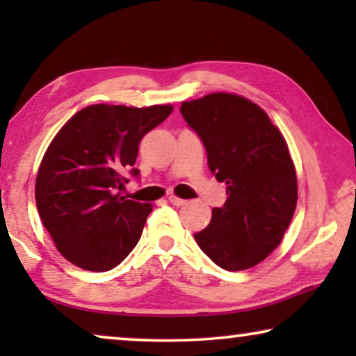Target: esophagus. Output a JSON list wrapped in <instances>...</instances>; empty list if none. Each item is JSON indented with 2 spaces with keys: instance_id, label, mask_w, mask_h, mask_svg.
Masks as SVG:
<instances>
[{
  "instance_id": "esophagus-1",
  "label": "esophagus",
  "mask_w": 356,
  "mask_h": 356,
  "mask_svg": "<svg viewBox=\"0 0 356 356\" xmlns=\"http://www.w3.org/2000/svg\"><path fill=\"white\" fill-rule=\"evenodd\" d=\"M168 201L172 202L173 206H177V207H179V206H184V204H186V201H184V199L178 197V196H170V197H168Z\"/></svg>"
}]
</instances>
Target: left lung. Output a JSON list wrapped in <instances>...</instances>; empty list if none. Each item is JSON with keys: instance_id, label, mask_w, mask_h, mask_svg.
Here are the masks:
<instances>
[{"instance_id": "obj_1", "label": "left lung", "mask_w": 356, "mask_h": 356, "mask_svg": "<svg viewBox=\"0 0 356 356\" xmlns=\"http://www.w3.org/2000/svg\"><path fill=\"white\" fill-rule=\"evenodd\" d=\"M179 111L227 184L225 204L194 238L222 269H250L280 245L295 213L298 184L284 136L261 106L235 94L183 102Z\"/></svg>"}]
</instances>
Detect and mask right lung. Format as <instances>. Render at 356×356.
<instances>
[{"label": "right lung", "mask_w": 356, "mask_h": 356, "mask_svg": "<svg viewBox=\"0 0 356 356\" xmlns=\"http://www.w3.org/2000/svg\"><path fill=\"white\" fill-rule=\"evenodd\" d=\"M172 105L133 108L90 105L72 116L48 145L35 181L43 227L72 264L105 272L134 250L150 204L118 193L134 168L139 143L172 113Z\"/></svg>", "instance_id": "right-lung-1"}]
</instances>
